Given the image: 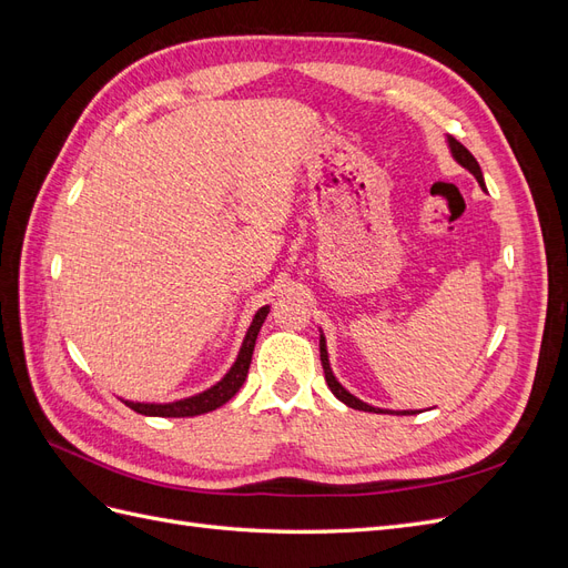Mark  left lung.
I'll list each match as a JSON object with an SVG mask.
<instances>
[{"label":"left lung","instance_id":"obj_1","mask_svg":"<svg viewBox=\"0 0 568 568\" xmlns=\"http://www.w3.org/2000/svg\"><path fill=\"white\" fill-rule=\"evenodd\" d=\"M448 149H450V153H453V159H455L464 170H469V173L476 178V182L480 184V189H486L484 173H480V165H478V161L471 156V153H469L467 149H464L457 140H453V136H448ZM320 359H322V369H324L326 386L332 388V393L336 395V398H338L343 405H348V407H353V409H363V412H374V415H417V412H412V409L393 412V409L374 407V405H369V403H363L359 398H355V395H353L351 390L343 388V386L338 384L336 376H334V372H332V365H329V353H326V338H324V334H322V332H320Z\"/></svg>","mask_w":568,"mask_h":568}]
</instances>
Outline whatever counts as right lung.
I'll return each instance as SVG.
<instances>
[{"instance_id":"right-lung-1","label":"right lung","mask_w":568,"mask_h":568,"mask_svg":"<svg viewBox=\"0 0 568 568\" xmlns=\"http://www.w3.org/2000/svg\"><path fill=\"white\" fill-rule=\"evenodd\" d=\"M270 313V305H263L261 311L255 313L248 332L244 336L242 348H239V355L234 359V365L230 367V372L222 376V379L205 388L196 395H189V398L175 400V403H134V400H123L130 409L140 412V415L146 417H196V415H205V412H213L217 407L225 405L227 400H232L236 390L244 386L246 376H248V367H251V357H253V348H255V338L257 332H261V326L265 322Z\"/></svg>"}]
</instances>
